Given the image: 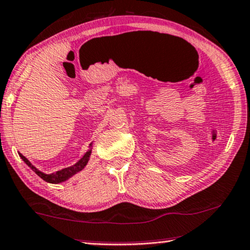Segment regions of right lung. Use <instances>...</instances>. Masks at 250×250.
Masks as SVG:
<instances>
[{"label": "right lung", "mask_w": 250, "mask_h": 250, "mask_svg": "<svg viewBox=\"0 0 250 250\" xmlns=\"http://www.w3.org/2000/svg\"><path fill=\"white\" fill-rule=\"evenodd\" d=\"M91 147H92V143L90 144V146H89V149L85 152V154L83 155L82 158L80 159L75 165L71 166V167L62 169V170L52 172V174H44V172L40 171L38 168H35L34 166H33L31 162H29L28 160L26 159L24 155L21 154V153H19V156H21V158L22 159V161H24L25 164L27 165L28 167L31 168L33 171L35 172L36 175L40 176V177H41L43 181H45V182H48V183H51V184H59V183H62V182L67 181V179L71 178L72 176H74L75 174H78V172L81 171L82 169L85 167L86 164H88L89 159H90Z\"/></svg>", "instance_id": "add662e5"}]
</instances>
